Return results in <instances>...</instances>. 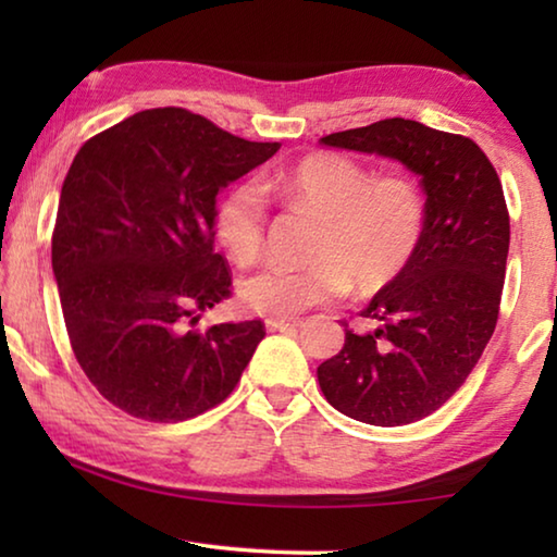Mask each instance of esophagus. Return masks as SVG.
<instances>
[{
  "mask_svg": "<svg viewBox=\"0 0 557 557\" xmlns=\"http://www.w3.org/2000/svg\"><path fill=\"white\" fill-rule=\"evenodd\" d=\"M297 324H299L297 319H268V322H265V326L270 329V332H282V329L297 326Z\"/></svg>",
  "mask_w": 557,
  "mask_h": 557,
  "instance_id": "obj_1",
  "label": "esophagus"
}]
</instances>
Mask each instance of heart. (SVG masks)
I'll return each mask as SVG.
<instances>
[{
  "mask_svg": "<svg viewBox=\"0 0 557 557\" xmlns=\"http://www.w3.org/2000/svg\"><path fill=\"white\" fill-rule=\"evenodd\" d=\"M289 203L322 215L307 265L270 262L240 282L250 312L295 317L351 289L379 295L405 275L428 228V199L412 176H375L371 166L336 152H312L265 182ZM215 238L238 265H252L265 245L268 196L240 182L221 196L213 213Z\"/></svg>",
  "mask_w": 557,
  "mask_h": 557,
  "instance_id": "b5f03b06",
  "label": "heart"
}]
</instances>
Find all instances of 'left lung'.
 <instances>
[{"instance_id": "1", "label": "left lung", "mask_w": 557, "mask_h": 557, "mask_svg": "<svg viewBox=\"0 0 557 557\" xmlns=\"http://www.w3.org/2000/svg\"><path fill=\"white\" fill-rule=\"evenodd\" d=\"M319 143L393 157L422 176L428 228L418 256L361 312L373 326L344 322V348L317 369L338 412L410 425L465 385L496 329L511 238L502 178L474 139L405 117Z\"/></svg>"}]
</instances>
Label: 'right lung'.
Here are the masks:
<instances>
[{"label":"right lung","instance_id":"right-lung-1","mask_svg":"<svg viewBox=\"0 0 557 557\" xmlns=\"http://www.w3.org/2000/svg\"><path fill=\"white\" fill-rule=\"evenodd\" d=\"M277 149L154 108L75 154L51 238L63 322L88 381L132 418L182 422L215 408L265 336L260 319L196 324L233 285L213 250L215 194Z\"/></svg>","mask_w":557,"mask_h":557}]
</instances>
